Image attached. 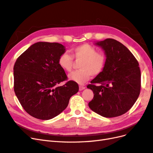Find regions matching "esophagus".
<instances>
[{
    "mask_svg": "<svg viewBox=\"0 0 153 153\" xmlns=\"http://www.w3.org/2000/svg\"><path fill=\"white\" fill-rule=\"evenodd\" d=\"M85 89V87L84 85H80L79 86V90L80 91H82Z\"/></svg>",
    "mask_w": 153,
    "mask_h": 153,
    "instance_id": "esophagus-1",
    "label": "esophagus"
}]
</instances>
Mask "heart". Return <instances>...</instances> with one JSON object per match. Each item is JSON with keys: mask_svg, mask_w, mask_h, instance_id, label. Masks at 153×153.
<instances>
[{"mask_svg": "<svg viewBox=\"0 0 153 153\" xmlns=\"http://www.w3.org/2000/svg\"><path fill=\"white\" fill-rule=\"evenodd\" d=\"M80 61V69L69 74V78L78 84H84L91 76H96L103 72L106 66V57L104 53L98 52L96 47L88 43L82 44L71 50V55L63 53L58 60L59 65L63 70L71 71L74 60Z\"/></svg>", "mask_w": 153, "mask_h": 153, "instance_id": "b5f03b06", "label": "heart"}]
</instances>
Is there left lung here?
<instances>
[{
    "instance_id": "left-lung-1",
    "label": "left lung",
    "mask_w": 153,
    "mask_h": 153,
    "mask_svg": "<svg viewBox=\"0 0 153 153\" xmlns=\"http://www.w3.org/2000/svg\"><path fill=\"white\" fill-rule=\"evenodd\" d=\"M96 44L105 50L106 64L103 72L87 86L94 94L89 106L101 116H120L132 107L140 94L139 64L130 51L117 40L108 38Z\"/></svg>"
}]
</instances>
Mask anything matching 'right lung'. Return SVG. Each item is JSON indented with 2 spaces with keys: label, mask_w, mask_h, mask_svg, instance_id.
I'll return each instance as SVG.
<instances>
[{
  "label": "right lung",
  "mask_w": 153,
  "mask_h": 153,
  "mask_svg": "<svg viewBox=\"0 0 153 153\" xmlns=\"http://www.w3.org/2000/svg\"><path fill=\"white\" fill-rule=\"evenodd\" d=\"M58 43L38 42L18 57L13 68L14 91L27 113L35 118L51 119L65 109L69 99L79 89L68 80L58 60L64 53Z\"/></svg>",
  "instance_id": "add662e5"
}]
</instances>
